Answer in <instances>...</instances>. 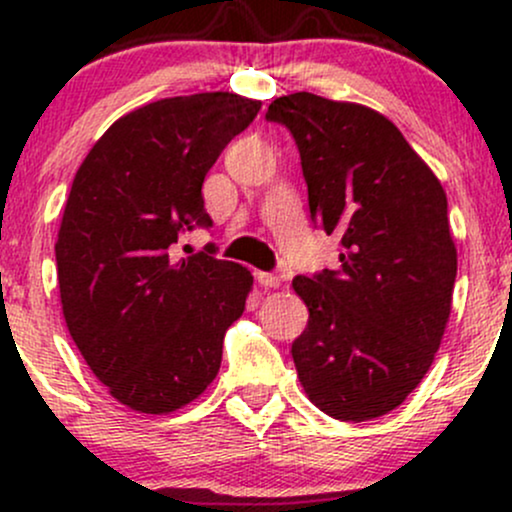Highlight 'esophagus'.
Segmentation results:
<instances>
[{"instance_id": "1", "label": "esophagus", "mask_w": 512, "mask_h": 512, "mask_svg": "<svg viewBox=\"0 0 512 512\" xmlns=\"http://www.w3.org/2000/svg\"><path fill=\"white\" fill-rule=\"evenodd\" d=\"M257 281H260L264 289H276V286H281V276L269 272H257Z\"/></svg>"}]
</instances>
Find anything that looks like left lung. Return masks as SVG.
Returning a JSON list of instances; mask_svg holds the SVG:
<instances>
[{
	"label": "left lung",
	"mask_w": 512,
	"mask_h": 512,
	"mask_svg": "<svg viewBox=\"0 0 512 512\" xmlns=\"http://www.w3.org/2000/svg\"><path fill=\"white\" fill-rule=\"evenodd\" d=\"M269 122L293 134L310 219L342 238L339 267L296 276L308 327L291 346L305 395L339 421H368L407 399L450 317L457 250L448 197L402 132L358 103L291 93Z\"/></svg>",
	"instance_id": "left-lung-1"
}]
</instances>
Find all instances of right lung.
Segmentation results:
<instances>
[{"instance_id":"right-lung-1","label":"right lung","mask_w":512,"mask_h":512,"mask_svg":"<svg viewBox=\"0 0 512 512\" xmlns=\"http://www.w3.org/2000/svg\"><path fill=\"white\" fill-rule=\"evenodd\" d=\"M260 108L226 91L163 98L113 122L76 170L55 243L62 313L129 409L168 414L219 373L252 276L209 250L180 262L168 250L211 226L202 182Z\"/></svg>"}]
</instances>
